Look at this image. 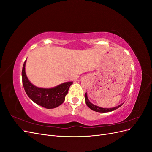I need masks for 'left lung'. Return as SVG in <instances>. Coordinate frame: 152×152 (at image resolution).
I'll list each match as a JSON object with an SVG mask.
<instances>
[{
    "label": "left lung",
    "instance_id": "obj_1",
    "mask_svg": "<svg viewBox=\"0 0 152 152\" xmlns=\"http://www.w3.org/2000/svg\"><path fill=\"white\" fill-rule=\"evenodd\" d=\"M85 99H86V103L87 105V107H88L89 108H91L92 110H93V111L97 112L105 113V112H112V111H113V110H115L118 108L119 107H121L122 104H120V105L117 106V107L112 108H103L102 107H98V106H96V105L93 104V103H91L89 102V100L88 99V98H87V93L85 94Z\"/></svg>",
    "mask_w": 152,
    "mask_h": 152
}]
</instances>
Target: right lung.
Instances as JSON below:
<instances>
[{
    "label": "right lung",
    "instance_id": "right-lung-1",
    "mask_svg": "<svg viewBox=\"0 0 152 152\" xmlns=\"http://www.w3.org/2000/svg\"><path fill=\"white\" fill-rule=\"evenodd\" d=\"M25 63L22 69V82L28 97L36 104L48 109L56 108L61 104L65 101L69 87L73 82H65L50 89L37 87L32 84L27 78L25 73Z\"/></svg>",
    "mask_w": 152,
    "mask_h": 152
}]
</instances>
